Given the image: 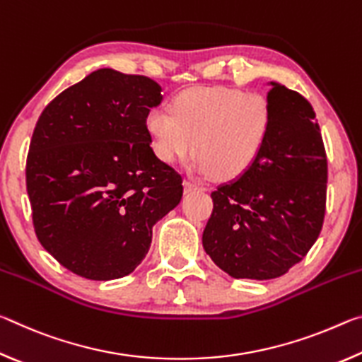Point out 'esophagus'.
Instances as JSON below:
<instances>
[{
	"label": "esophagus",
	"instance_id": "esophagus-1",
	"mask_svg": "<svg viewBox=\"0 0 362 362\" xmlns=\"http://www.w3.org/2000/svg\"><path fill=\"white\" fill-rule=\"evenodd\" d=\"M185 192H187V193H193V192H204V188L201 187V185H198V183L187 180V182H185Z\"/></svg>",
	"mask_w": 362,
	"mask_h": 362
}]
</instances>
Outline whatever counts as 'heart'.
Instances as JSON below:
<instances>
[{
    "label": "heart",
    "mask_w": 362,
    "mask_h": 362,
    "mask_svg": "<svg viewBox=\"0 0 362 362\" xmlns=\"http://www.w3.org/2000/svg\"><path fill=\"white\" fill-rule=\"evenodd\" d=\"M272 121L265 95L230 86H199L175 95L173 113L151 110L146 131L161 161L175 164L194 150L196 174L235 179L259 158Z\"/></svg>",
    "instance_id": "heart-1"
}]
</instances>
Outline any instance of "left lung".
Returning <instances> with one entry per match:
<instances>
[{"instance_id":"1","label":"left lung","mask_w":362,"mask_h":362,"mask_svg":"<svg viewBox=\"0 0 362 362\" xmlns=\"http://www.w3.org/2000/svg\"><path fill=\"white\" fill-rule=\"evenodd\" d=\"M267 99L273 121L259 158L212 192L203 246L214 263L241 279H273L308 254L320 236L327 156L310 102L279 83Z\"/></svg>"}]
</instances>
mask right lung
I'll return each instance as SVG.
<instances>
[{
    "label": "right lung",
    "instance_id": "obj_1",
    "mask_svg": "<svg viewBox=\"0 0 362 362\" xmlns=\"http://www.w3.org/2000/svg\"><path fill=\"white\" fill-rule=\"evenodd\" d=\"M161 86L100 69L49 102L27 155L35 233L78 276H127L144 260L151 228L180 203L182 175L150 146L146 116Z\"/></svg>",
    "mask_w": 362,
    "mask_h": 362
}]
</instances>
